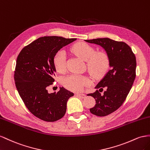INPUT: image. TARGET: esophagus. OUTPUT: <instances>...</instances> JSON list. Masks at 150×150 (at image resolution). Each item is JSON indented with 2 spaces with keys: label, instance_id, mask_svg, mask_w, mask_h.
<instances>
[{
  "label": "esophagus",
  "instance_id": "esophagus-1",
  "mask_svg": "<svg viewBox=\"0 0 150 150\" xmlns=\"http://www.w3.org/2000/svg\"><path fill=\"white\" fill-rule=\"evenodd\" d=\"M76 96L81 98V99H84V98H85V97H86V95L83 93H77L76 94Z\"/></svg>",
  "mask_w": 150,
  "mask_h": 150
}]
</instances>
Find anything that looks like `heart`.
Wrapping results in <instances>:
<instances>
[{"label": "heart", "mask_w": 150, "mask_h": 150, "mask_svg": "<svg viewBox=\"0 0 150 150\" xmlns=\"http://www.w3.org/2000/svg\"><path fill=\"white\" fill-rule=\"evenodd\" d=\"M71 50L76 56L86 61L87 69L93 78L99 79L103 77L109 66L107 54L104 52L96 53L95 49L85 42L75 44L71 48ZM66 62V53L63 50H59L54 54L53 63L57 71L63 73L65 71ZM62 83L70 91L79 92L84 87L88 86L91 82L86 76L72 74L64 78Z\"/></svg>", "instance_id": "heart-1"}]
</instances>
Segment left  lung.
<instances>
[{
    "label": "left lung",
    "instance_id": "left-lung-1",
    "mask_svg": "<svg viewBox=\"0 0 150 150\" xmlns=\"http://www.w3.org/2000/svg\"><path fill=\"white\" fill-rule=\"evenodd\" d=\"M100 45L106 51L110 70L97 85V91L87 96L93 97L96 104L90 109L97 116H105L119 109L126 100L136 77V59L129 46L125 42L109 38L85 40ZM105 89L104 93L100 92Z\"/></svg>",
    "mask_w": 150,
    "mask_h": 150
}]
</instances>
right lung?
I'll use <instances>...</instances> for the list:
<instances>
[{"label": "right lung", "instance_id": "right-lung-1", "mask_svg": "<svg viewBox=\"0 0 150 150\" xmlns=\"http://www.w3.org/2000/svg\"><path fill=\"white\" fill-rule=\"evenodd\" d=\"M76 38L44 36L25 46L17 58L14 80L25 105L34 115L42 121L54 122L62 118L67 102L74 95L64 87L49 93L48 87L54 81V54Z\"/></svg>", "mask_w": 150, "mask_h": 150}]
</instances>
